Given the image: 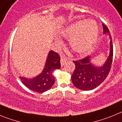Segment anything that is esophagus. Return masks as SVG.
I'll list each match as a JSON object with an SVG mask.
<instances>
[{
  "instance_id": "esophagus-1",
  "label": "esophagus",
  "mask_w": 122,
  "mask_h": 122,
  "mask_svg": "<svg viewBox=\"0 0 122 122\" xmlns=\"http://www.w3.org/2000/svg\"><path fill=\"white\" fill-rule=\"evenodd\" d=\"M60 57H61L60 63H61V65H63L65 63V62H66L67 59H66V58L64 56H63V55H61V56H60Z\"/></svg>"
}]
</instances>
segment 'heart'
<instances>
[{
	"instance_id": "heart-1",
	"label": "heart",
	"mask_w": 122,
	"mask_h": 122,
	"mask_svg": "<svg viewBox=\"0 0 122 122\" xmlns=\"http://www.w3.org/2000/svg\"><path fill=\"white\" fill-rule=\"evenodd\" d=\"M99 29L93 20L78 21L71 24L62 32L65 37L70 38V46L76 53L85 54L97 41Z\"/></svg>"
}]
</instances>
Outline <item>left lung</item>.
I'll use <instances>...</instances> for the list:
<instances>
[{
  "label": "left lung",
  "mask_w": 122,
  "mask_h": 122,
  "mask_svg": "<svg viewBox=\"0 0 122 122\" xmlns=\"http://www.w3.org/2000/svg\"><path fill=\"white\" fill-rule=\"evenodd\" d=\"M103 25V33L108 35L110 38L109 56L101 66H97L91 63L90 56L82 60L73 61L75 70L71 76L73 85L82 90H91L95 89L103 82L108 75L112 65L113 46L109 30L106 25Z\"/></svg>",
  "instance_id": "8db88e82"
}]
</instances>
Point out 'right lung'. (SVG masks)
<instances>
[{
    "label": "right lung",
    "instance_id": "1",
    "mask_svg": "<svg viewBox=\"0 0 122 122\" xmlns=\"http://www.w3.org/2000/svg\"><path fill=\"white\" fill-rule=\"evenodd\" d=\"M60 57L57 52L51 51L48 53L46 63L41 73L33 78L20 76L21 82L30 90L38 93H43L50 89L55 82L52 75L54 71L60 68Z\"/></svg>",
    "mask_w": 122,
    "mask_h": 122
}]
</instances>
